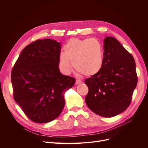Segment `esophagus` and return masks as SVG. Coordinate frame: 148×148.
Returning <instances> with one entry per match:
<instances>
[{
    "label": "esophagus",
    "mask_w": 148,
    "mask_h": 148,
    "mask_svg": "<svg viewBox=\"0 0 148 148\" xmlns=\"http://www.w3.org/2000/svg\"><path fill=\"white\" fill-rule=\"evenodd\" d=\"M82 83V82L80 81V80H77L76 82H75V84H81Z\"/></svg>",
    "instance_id": "1"
}]
</instances>
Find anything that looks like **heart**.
Masks as SVG:
<instances>
[{"label": "heart", "mask_w": 148, "mask_h": 148, "mask_svg": "<svg viewBox=\"0 0 148 148\" xmlns=\"http://www.w3.org/2000/svg\"><path fill=\"white\" fill-rule=\"evenodd\" d=\"M64 52L59 56V66L64 74L71 73L72 61L77 71L85 75L97 74L104 65V50L95 38H71L64 46Z\"/></svg>", "instance_id": "heart-1"}]
</instances>
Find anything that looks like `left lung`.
<instances>
[{
	"label": "left lung",
	"instance_id": "8db88e82",
	"mask_svg": "<svg viewBox=\"0 0 148 148\" xmlns=\"http://www.w3.org/2000/svg\"><path fill=\"white\" fill-rule=\"evenodd\" d=\"M104 59L101 71L85 80L89 92L85 98L89 109L105 118L125 111L137 86L133 56L112 36L104 40Z\"/></svg>",
	"mask_w": 148,
	"mask_h": 148
}]
</instances>
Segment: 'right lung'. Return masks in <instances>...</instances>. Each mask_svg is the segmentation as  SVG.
Here are the masks:
<instances>
[{"mask_svg": "<svg viewBox=\"0 0 148 148\" xmlns=\"http://www.w3.org/2000/svg\"><path fill=\"white\" fill-rule=\"evenodd\" d=\"M60 42L38 40L23 50L11 72L15 101L33 122L56 119L65 106L64 94L75 83L59 69Z\"/></svg>", "mask_w": 148, "mask_h": 148, "instance_id": "obj_1", "label": "right lung"}]
</instances>
